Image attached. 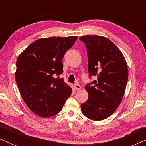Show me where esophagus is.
<instances>
[{"label":"esophagus","mask_w":146,"mask_h":146,"mask_svg":"<svg viewBox=\"0 0 146 146\" xmlns=\"http://www.w3.org/2000/svg\"><path fill=\"white\" fill-rule=\"evenodd\" d=\"M74 88L76 90H80L81 88V86L80 85L78 84H76L74 85Z\"/></svg>","instance_id":"obj_1"}]
</instances>
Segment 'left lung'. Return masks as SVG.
<instances>
[{
  "label": "left lung",
  "mask_w": 146,
  "mask_h": 146,
  "mask_svg": "<svg viewBox=\"0 0 146 146\" xmlns=\"http://www.w3.org/2000/svg\"><path fill=\"white\" fill-rule=\"evenodd\" d=\"M79 39L86 48L90 78L97 77L86 85L88 99L81 110L88 118L100 121L110 116L121 102L128 79L127 66L122 53L108 38L88 35Z\"/></svg>",
  "instance_id": "1"
}]
</instances>
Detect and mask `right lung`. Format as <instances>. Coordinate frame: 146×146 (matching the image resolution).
<instances>
[{
  "label": "right lung",
  "mask_w": 146,
  "mask_h": 146,
  "mask_svg": "<svg viewBox=\"0 0 146 146\" xmlns=\"http://www.w3.org/2000/svg\"><path fill=\"white\" fill-rule=\"evenodd\" d=\"M76 36L37 40L18 57L16 82L24 102L39 116L49 117L62 110L72 88L59 76L62 58Z\"/></svg>",
  "instance_id": "add662e5"
}]
</instances>
